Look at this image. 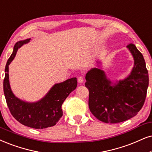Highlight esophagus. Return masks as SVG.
Listing matches in <instances>:
<instances>
[{"label": "esophagus", "mask_w": 152, "mask_h": 152, "mask_svg": "<svg viewBox=\"0 0 152 152\" xmlns=\"http://www.w3.org/2000/svg\"><path fill=\"white\" fill-rule=\"evenodd\" d=\"M84 81V78L83 77V76H79V77L78 78V82L79 83H83Z\"/></svg>", "instance_id": "1"}]
</instances>
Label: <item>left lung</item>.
<instances>
[{"instance_id":"8db88e82","label":"left lung","mask_w":152,"mask_h":152,"mask_svg":"<svg viewBox=\"0 0 152 152\" xmlns=\"http://www.w3.org/2000/svg\"><path fill=\"white\" fill-rule=\"evenodd\" d=\"M127 48L134 58V66L127 78L111 85L104 72L98 68L90 69L86 76L90 110L107 124L121 123L135 116L146 99L149 75L145 59L134 44Z\"/></svg>"}]
</instances>
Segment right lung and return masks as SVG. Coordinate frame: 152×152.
Wrapping results in <instances>:
<instances>
[{"label": "right lung", "mask_w": 152, "mask_h": 152, "mask_svg": "<svg viewBox=\"0 0 152 152\" xmlns=\"http://www.w3.org/2000/svg\"><path fill=\"white\" fill-rule=\"evenodd\" d=\"M31 38L16 43L13 52L7 60L5 69L3 90L7 107L11 114L17 121L24 126L43 129L55 126L60 120L63 112L62 105L64 101L77 86L76 78L67 79L60 83L55 84L45 97L36 102L21 100L13 94L9 82V64L15 58L21 46L30 41Z\"/></svg>", "instance_id": "right-lung-1"}]
</instances>
